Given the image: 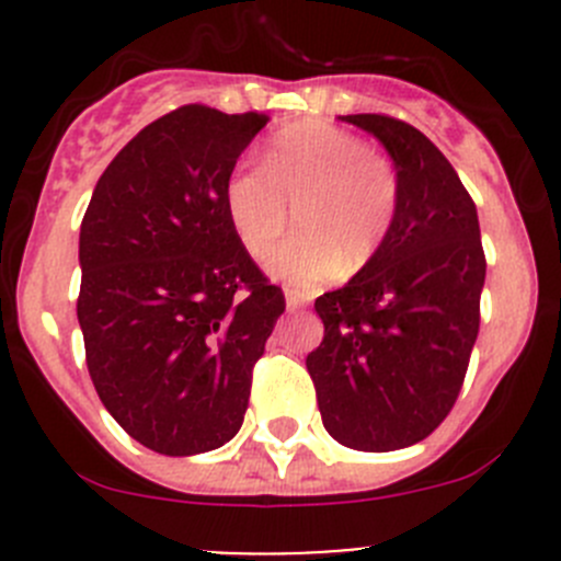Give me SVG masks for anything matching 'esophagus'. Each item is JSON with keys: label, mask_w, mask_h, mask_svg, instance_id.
<instances>
[{"label": "esophagus", "mask_w": 561, "mask_h": 561, "mask_svg": "<svg viewBox=\"0 0 561 561\" xmlns=\"http://www.w3.org/2000/svg\"><path fill=\"white\" fill-rule=\"evenodd\" d=\"M285 301H287V309H290V312H296V309H301L304 304H307V296H304V293H298V290H293V287H287Z\"/></svg>", "instance_id": "34e87169"}]
</instances>
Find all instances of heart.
Here are the masks:
<instances>
[{
  "label": "heart",
  "instance_id": "1",
  "mask_svg": "<svg viewBox=\"0 0 561 561\" xmlns=\"http://www.w3.org/2000/svg\"><path fill=\"white\" fill-rule=\"evenodd\" d=\"M401 184L393 162L369 151L353 133L325 122H301L274 135L263 171H236L225 181V211L236 239L265 257L274 279L314 287L339 274H358L388 241L399 217Z\"/></svg>",
  "mask_w": 561,
  "mask_h": 561
}]
</instances>
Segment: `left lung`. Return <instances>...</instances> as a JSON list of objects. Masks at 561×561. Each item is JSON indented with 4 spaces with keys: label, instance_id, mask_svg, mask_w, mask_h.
<instances>
[{
    "label": "left lung",
    "instance_id": "left-lung-1",
    "mask_svg": "<svg viewBox=\"0 0 561 561\" xmlns=\"http://www.w3.org/2000/svg\"><path fill=\"white\" fill-rule=\"evenodd\" d=\"M375 135L399 173V217L377 257L314 301L307 355L322 426L366 454L410 448L448 417L480 328L478 208L443 151L380 113L339 116Z\"/></svg>",
    "mask_w": 561,
    "mask_h": 561
}]
</instances>
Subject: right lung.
<instances>
[{
	"mask_svg": "<svg viewBox=\"0 0 561 561\" xmlns=\"http://www.w3.org/2000/svg\"><path fill=\"white\" fill-rule=\"evenodd\" d=\"M265 124L254 111H171L113 157L83 214L89 375L113 421L154 454H206L239 434L285 312L225 211V181Z\"/></svg>",
	"mask_w": 561,
	"mask_h": 561,
	"instance_id": "1",
	"label": "right lung"
}]
</instances>
